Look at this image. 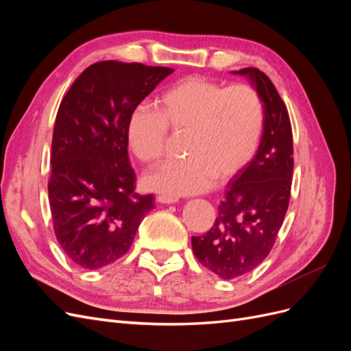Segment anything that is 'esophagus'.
<instances>
[{
	"mask_svg": "<svg viewBox=\"0 0 351 351\" xmlns=\"http://www.w3.org/2000/svg\"><path fill=\"white\" fill-rule=\"evenodd\" d=\"M156 200L159 202V204H176V202H178V197L177 196H171V195H158L156 196Z\"/></svg>",
	"mask_w": 351,
	"mask_h": 351,
	"instance_id": "1",
	"label": "esophagus"
}]
</instances>
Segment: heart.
<instances>
[{
    "label": "heart",
    "instance_id": "heart-1",
    "mask_svg": "<svg viewBox=\"0 0 351 351\" xmlns=\"http://www.w3.org/2000/svg\"><path fill=\"white\" fill-rule=\"evenodd\" d=\"M159 111L136 107L127 119L125 141L132 154L155 164L165 154L168 129L187 133L182 161H169L143 178L145 186L165 195L206 192L217 177L237 174L256 152L263 108L259 95L246 84L226 88L205 77H187L167 89Z\"/></svg>",
    "mask_w": 351,
    "mask_h": 351
}]
</instances>
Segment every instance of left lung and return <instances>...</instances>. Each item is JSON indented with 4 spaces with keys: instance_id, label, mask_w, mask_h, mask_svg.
I'll return each instance as SVG.
<instances>
[{
    "instance_id": "obj_1",
    "label": "left lung",
    "mask_w": 351,
    "mask_h": 351,
    "mask_svg": "<svg viewBox=\"0 0 351 351\" xmlns=\"http://www.w3.org/2000/svg\"><path fill=\"white\" fill-rule=\"evenodd\" d=\"M231 73L256 89L265 119L256 155L228 182L214 227L192 237L197 261L222 280L253 271L269 254L289 208L294 167L290 117L274 83L253 67Z\"/></svg>"
}]
</instances>
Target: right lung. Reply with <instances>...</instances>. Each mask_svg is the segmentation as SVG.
I'll use <instances>...</instances> for the list:
<instances>
[{
	"label": "right lung",
	"mask_w": 351,
	"mask_h": 351,
	"mask_svg": "<svg viewBox=\"0 0 351 351\" xmlns=\"http://www.w3.org/2000/svg\"><path fill=\"white\" fill-rule=\"evenodd\" d=\"M174 70L99 61L74 80L52 134L48 196L56 237L67 258L99 269L129 252L152 195H137L127 155L130 112Z\"/></svg>",
	"instance_id": "right-lung-1"
}]
</instances>
